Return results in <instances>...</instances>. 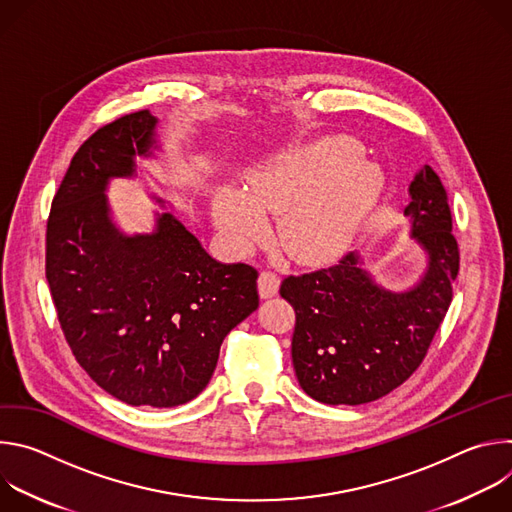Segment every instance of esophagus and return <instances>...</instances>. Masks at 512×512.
Masks as SVG:
<instances>
[{
  "instance_id": "esophagus-1",
  "label": "esophagus",
  "mask_w": 512,
  "mask_h": 512,
  "mask_svg": "<svg viewBox=\"0 0 512 512\" xmlns=\"http://www.w3.org/2000/svg\"><path fill=\"white\" fill-rule=\"evenodd\" d=\"M277 289H279V275L269 271V269L261 271V275H259V296L263 300L273 298L277 294Z\"/></svg>"
}]
</instances>
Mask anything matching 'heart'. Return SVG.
<instances>
[{
  "label": "heart",
  "instance_id": "obj_1",
  "mask_svg": "<svg viewBox=\"0 0 512 512\" xmlns=\"http://www.w3.org/2000/svg\"><path fill=\"white\" fill-rule=\"evenodd\" d=\"M350 137H326L279 154L247 176L245 192L223 188L214 202L218 229L235 249H249L267 235L265 214H277L275 239L298 261L336 251L375 204L383 176L358 156Z\"/></svg>",
  "mask_w": 512,
  "mask_h": 512
}]
</instances>
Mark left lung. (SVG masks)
Listing matches in <instances>:
<instances>
[{"label":"left lung","mask_w":512,"mask_h":512,"mask_svg":"<svg viewBox=\"0 0 512 512\" xmlns=\"http://www.w3.org/2000/svg\"><path fill=\"white\" fill-rule=\"evenodd\" d=\"M409 196L405 216L411 237L427 253V269L407 291L375 283L354 251L281 281L279 294L296 312V377L320 403L362 405L403 385L446 318L460 269L448 192L440 176L423 166Z\"/></svg>","instance_id":"obj_1"}]
</instances>
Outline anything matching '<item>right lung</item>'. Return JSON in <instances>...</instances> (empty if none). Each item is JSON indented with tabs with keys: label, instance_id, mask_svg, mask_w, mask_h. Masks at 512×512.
<instances>
[{
	"label": "right lung",
	"instance_id": "1",
	"mask_svg": "<svg viewBox=\"0 0 512 512\" xmlns=\"http://www.w3.org/2000/svg\"><path fill=\"white\" fill-rule=\"evenodd\" d=\"M158 119L123 115L83 145L54 194L46 279L64 338L87 375L127 405L176 407L210 381L225 336L259 306L257 269L218 263L170 212L127 237L107 184L156 148ZM162 202V200H160Z\"/></svg>",
	"mask_w": 512,
	"mask_h": 512
}]
</instances>
